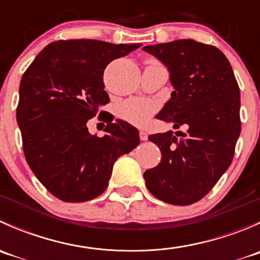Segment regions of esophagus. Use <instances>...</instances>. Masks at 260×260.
I'll list each match as a JSON object with an SVG mask.
<instances>
[{
	"label": "esophagus",
	"mask_w": 260,
	"mask_h": 260,
	"mask_svg": "<svg viewBox=\"0 0 260 260\" xmlns=\"http://www.w3.org/2000/svg\"><path fill=\"white\" fill-rule=\"evenodd\" d=\"M140 140L141 141H147V140H148V135H147L146 132H143V131H140Z\"/></svg>",
	"instance_id": "obj_1"
}]
</instances>
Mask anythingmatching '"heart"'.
I'll return each mask as SVG.
<instances>
[{
    "mask_svg": "<svg viewBox=\"0 0 260 260\" xmlns=\"http://www.w3.org/2000/svg\"><path fill=\"white\" fill-rule=\"evenodd\" d=\"M158 106L154 102L145 98L128 99L117 109L118 117L136 127H145L157 112Z\"/></svg>",
    "mask_w": 260,
    "mask_h": 260,
    "instance_id": "b5f03b06",
    "label": "heart"
}]
</instances>
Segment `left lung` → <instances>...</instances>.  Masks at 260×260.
<instances>
[{"mask_svg": "<svg viewBox=\"0 0 260 260\" xmlns=\"http://www.w3.org/2000/svg\"><path fill=\"white\" fill-rule=\"evenodd\" d=\"M143 50L166 65L175 89L157 118L187 129L149 136L162 157L143 174L146 186L165 203L190 205L232 164L242 131L239 85L229 60L212 45L187 39Z\"/></svg>", "mask_w": 260, "mask_h": 260, "instance_id": "1", "label": "left lung"}]
</instances>
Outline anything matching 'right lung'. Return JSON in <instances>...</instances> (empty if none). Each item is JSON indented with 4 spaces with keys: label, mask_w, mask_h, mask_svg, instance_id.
I'll return each mask as SVG.
<instances>
[{
    "label": "right lung",
    "mask_w": 260,
    "mask_h": 260,
    "mask_svg": "<svg viewBox=\"0 0 260 260\" xmlns=\"http://www.w3.org/2000/svg\"><path fill=\"white\" fill-rule=\"evenodd\" d=\"M141 46L88 39L54 41L23 73L16 109L23 153L55 198L83 203L103 193L118 157L140 143L137 128L129 123H108L106 135L98 137L89 133L86 122L109 103L103 83L107 65Z\"/></svg>",
    "instance_id": "add662e5"
}]
</instances>
